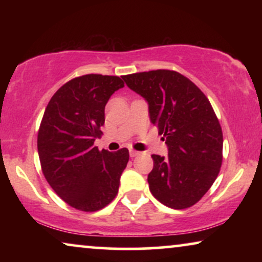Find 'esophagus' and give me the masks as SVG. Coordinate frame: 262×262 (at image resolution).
<instances>
[{
    "mask_svg": "<svg viewBox=\"0 0 262 262\" xmlns=\"http://www.w3.org/2000/svg\"><path fill=\"white\" fill-rule=\"evenodd\" d=\"M137 155H139V151H136L134 149H130V156L131 157H136Z\"/></svg>",
    "mask_w": 262,
    "mask_h": 262,
    "instance_id": "34e87169",
    "label": "esophagus"
}]
</instances>
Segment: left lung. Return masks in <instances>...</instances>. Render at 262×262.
<instances>
[{"label": "left lung", "mask_w": 262, "mask_h": 262, "mask_svg": "<svg viewBox=\"0 0 262 262\" xmlns=\"http://www.w3.org/2000/svg\"><path fill=\"white\" fill-rule=\"evenodd\" d=\"M123 80L146 100L150 120L168 146L167 157L151 155L150 192L171 209L191 207L212 186L223 160V134L209 99L173 70L125 75Z\"/></svg>", "instance_id": "1"}]
</instances>
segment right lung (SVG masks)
<instances>
[{
  "mask_svg": "<svg viewBox=\"0 0 262 262\" xmlns=\"http://www.w3.org/2000/svg\"><path fill=\"white\" fill-rule=\"evenodd\" d=\"M124 87L118 76L89 74L63 84L50 100L38 132L42 174L68 205L84 212L101 210L116 198L128 150L94 146L105 124V106Z\"/></svg>",
  "mask_w": 262,
  "mask_h": 262,
  "instance_id": "1",
  "label": "right lung"
}]
</instances>
